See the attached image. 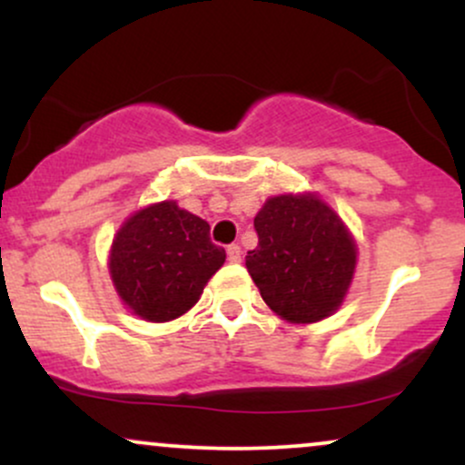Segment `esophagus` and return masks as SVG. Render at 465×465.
<instances>
[{
  "instance_id": "obj_1",
  "label": "esophagus",
  "mask_w": 465,
  "mask_h": 465,
  "mask_svg": "<svg viewBox=\"0 0 465 465\" xmlns=\"http://www.w3.org/2000/svg\"><path fill=\"white\" fill-rule=\"evenodd\" d=\"M240 258H242V251H240L238 244H229V247H227V260H229V262H240Z\"/></svg>"
}]
</instances>
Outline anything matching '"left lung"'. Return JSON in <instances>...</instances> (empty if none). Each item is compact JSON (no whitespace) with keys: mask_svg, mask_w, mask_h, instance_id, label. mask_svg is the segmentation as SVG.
Listing matches in <instances>:
<instances>
[{"mask_svg":"<svg viewBox=\"0 0 465 465\" xmlns=\"http://www.w3.org/2000/svg\"><path fill=\"white\" fill-rule=\"evenodd\" d=\"M258 247L247 271L275 314L314 323L339 311L356 269V244L317 194L271 196L253 218Z\"/></svg>","mask_w":465,"mask_h":465,"instance_id":"obj_1","label":"left lung"}]
</instances>
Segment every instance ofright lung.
<instances>
[{"label": "right lung", "instance_id": "obj_1", "mask_svg": "<svg viewBox=\"0 0 465 465\" xmlns=\"http://www.w3.org/2000/svg\"><path fill=\"white\" fill-rule=\"evenodd\" d=\"M225 249L210 240V225L174 201L143 207L117 229L109 273L120 300L154 323L173 322L199 302Z\"/></svg>", "mask_w": 465, "mask_h": 465}]
</instances>
